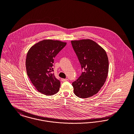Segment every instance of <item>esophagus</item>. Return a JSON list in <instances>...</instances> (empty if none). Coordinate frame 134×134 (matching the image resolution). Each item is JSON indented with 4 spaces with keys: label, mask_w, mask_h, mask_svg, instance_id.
<instances>
[{
    "label": "esophagus",
    "mask_w": 134,
    "mask_h": 134,
    "mask_svg": "<svg viewBox=\"0 0 134 134\" xmlns=\"http://www.w3.org/2000/svg\"><path fill=\"white\" fill-rule=\"evenodd\" d=\"M68 78H65V79H63V78H62L61 79V81L64 82V81H68Z\"/></svg>",
    "instance_id": "obj_1"
}]
</instances>
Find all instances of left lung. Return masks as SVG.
<instances>
[{
	"label": "left lung",
	"instance_id": "obj_1",
	"mask_svg": "<svg viewBox=\"0 0 134 134\" xmlns=\"http://www.w3.org/2000/svg\"><path fill=\"white\" fill-rule=\"evenodd\" d=\"M73 48L84 71L72 83L74 94L80 98L96 94L108 76L109 61L106 51L90 39L71 41Z\"/></svg>",
	"mask_w": 134,
	"mask_h": 134
}]
</instances>
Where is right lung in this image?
<instances>
[{
  "instance_id": "1",
  "label": "right lung",
  "mask_w": 134,
  "mask_h": 134,
  "mask_svg": "<svg viewBox=\"0 0 134 134\" xmlns=\"http://www.w3.org/2000/svg\"><path fill=\"white\" fill-rule=\"evenodd\" d=\"M58 40H44L33 45L26 59L27 75L39 92L46 96L57 93L60 82L54 75V58L66 45Z\"/></svg>"
}]
</instances>
